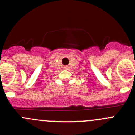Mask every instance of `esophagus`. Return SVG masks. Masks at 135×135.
<instances>
[{"mask_svg": "<svg viewBox=\"0 0 135 135\" xmlns=\"http://www.w3.org/2000/svg\"><path fill=\"white\" fill-rule=\"evenodd\" d=\"M69 68V66H65V67H64V69H68Z\"/></svg>", "mask_w": 135, "mask_h": 135, "instance_id": "34e87169", "label": "esophagus"}]
</instances>
